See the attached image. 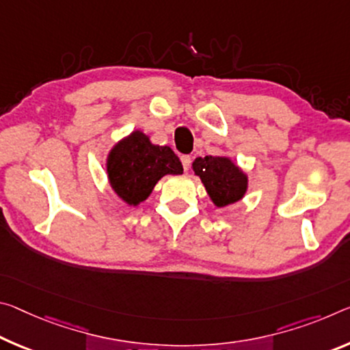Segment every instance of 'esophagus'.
I'll use <instances>...</instances> for the list:
<instances>
[{"label":"esophagus","instance_id":"obj_1","mask_svg":"<svg viewBox=\"0 0 350 350\" xmlns=\"http://www.w3.org/2000/svg\"><path fill=\"white\" fill-rule=\"evenodd\" d=\"M180 162H182V166H184V170L187 171L188 168H190L191 157H190V155H182V157H180Z\"/></svg>","mask_w":350,"mask_h":350}]
</instances>
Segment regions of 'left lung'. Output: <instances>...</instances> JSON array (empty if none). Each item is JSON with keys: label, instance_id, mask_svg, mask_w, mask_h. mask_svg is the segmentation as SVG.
Instances as JSON below:
<instances>
[{"label": "left lung", "instance_id": "8db88e82", "mask_svg": "<svg viewBox=\"0 0 350 350\" xmlns=\"http://www.w3.org/2000/svg\"><path fill=\"white\" fill-rule=\"evenodd\" d=\"M191 166L216 207H226L246 195L247 176L229 157L205 155L198 157Z\"/></svg>", "mask_w": 350, "mask_h": 350}]
</instances>
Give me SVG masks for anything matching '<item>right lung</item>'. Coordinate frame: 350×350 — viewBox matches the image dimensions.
I'll use <instances>...</instances> for the list:
<instances>
[{
    "instance_id": "1",
    "label": "right lung",
    "mask_w": 350,
    "mask_h": 350,
    "mask_svg": "<svg viewBox=\"0 0 350 350\" xmlns=\"http://www.w3.org/2000/svg\"><path fill=\"white\" fill-rule=\"evenodd\" d=\"M182 163L170 146L152 145L142 131L116 143L107 155L110 187L127 205H138L151 195L166 174H182Z\"/></svg>"
}]
</instances>
